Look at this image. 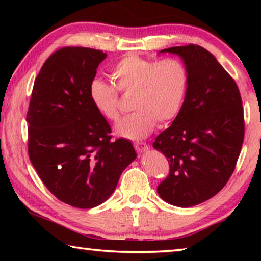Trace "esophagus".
I'll return each mask as SVG.
<instances>
[{"mask_svg": "<svg viewBox=\"0 0 261 261\" xmlns=\"http://www.w3.org/2000/svg\"><path fill=\"white\" fill-rule=\"evenodd\" d=\"M135 146V149L138 153H141V152H146L147 149L149 148L148 145L146 143H143V141H137V143L134 144Z\"/></svg>", "mask_w": 261, "mask_h": 261, "instance_id": "esophagus-1", "label": "esophagus"}]
</instances>
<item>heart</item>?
<instances>
[{"instance_id":"heart-1","label":"heart","mask_w":261,"mask_h":261,"mask_svg":"<svg viewBox=\"0 0 261 261\" xmlns=\"http://www.w3.org/2000/svg\"><path fill=\"white\" fill-rule=\"evenodd\" d=\"M114 84L95 78L90 98L106 120L116 122L121 115V93L134 94L135 110L116 125V134L141 139L159 126L173 122L182 109L189 86V71L175 57L153 60L137 54L123 56L110 70Z\"/></svg>"}]
</instances>
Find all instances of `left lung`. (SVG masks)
Instances as JSON below:
<instances>
[{"mask_svg": "<svg viewBox=\"0 0 261 261\" xmlns=\"http://www.w3.org/2000/svg\"><path fill=\"white\" fill-rule=\"evenodd\" d=\"M166 51L183 59L189 86L177 117L153 143L169 162V175L156 190L169 204L191 207L231 177L244 140V110L236 82L204 47L190 43Z\"/></svg>", "mask_w": 261, "mask_h": 261, "instance_id": "1", "label": "left lung"}]
</instances>
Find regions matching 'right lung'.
Masks as SVG:
<instances>
[{
	"mask_svg": "<svg viewBox=\"0 0 261 261\" xmlns=\"http://www.w3.org/2000/svg\"><path fill=\"white\" fill-rule=\"evenodd\" d=\"M107 56L99 49L63 47L35 78L26 121L30 160L57 199L77 208L102 204L136 159L129 140L112 129L92 103L90 84Z\"/></svg>",
	"mask_w": 261,
	"mask_h": 261,
	"instance_id": "add662e5",
	"label": "right lung"
}]
</instances>
